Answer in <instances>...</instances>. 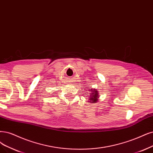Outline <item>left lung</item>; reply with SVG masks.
I'll use <instances>...</instances> for the list:
<instances>
[{"mask_svg":"<svg viewBox=\"0 0 153 153\" xmlns=\"http://www.w3.org/2000/svg\"><path fill=\"white\" fill-rule=\"evenodd\" d=\"M91 92H93V93H91V97H89V103H95L97 102V101L98 100L99 98V94H98L97 91H96L95 89H91Z\"/></svg>","mask_w":153,"mask_h":153,"instance_id":"8db88e82","label":"left lung"}]
</instances>
